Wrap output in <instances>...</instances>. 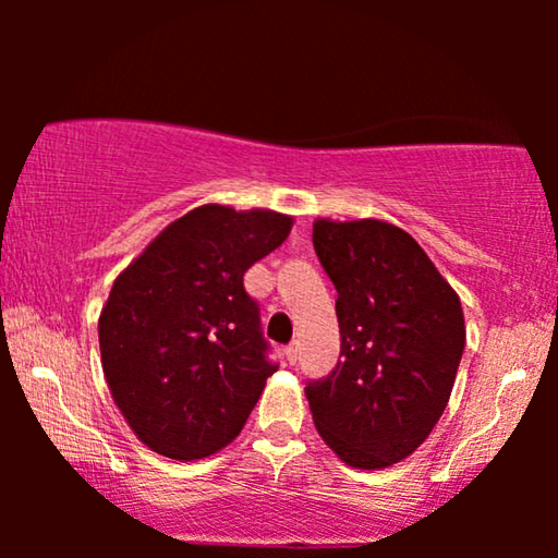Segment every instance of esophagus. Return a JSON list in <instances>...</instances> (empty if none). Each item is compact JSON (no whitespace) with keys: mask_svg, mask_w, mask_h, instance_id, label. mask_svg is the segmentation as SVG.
<instances>
[{"mask_svg":"<svg viewBox=\"0 0 558 558\" xmlns=\"http://www.w3.org/2000/svg\"><path fill=\"white\" fill-rule=\"evenodd\" d=\"M284 355H287V363H289V365L296 363V357H300V348H296V342H292V345H287Z\"/></svg>","mask_w":558,"mask_h":558,"instance_id":"1","label":"esophagus"}]
</instances>
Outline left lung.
Segmentation results:
<instances>
[{
  "label": "left lung",
  "instance_id": "obj_1",
  "mask_svg": "<svg viewBox=\"0 0 558 558\" xmlns=\"http://www.w3.org/2000/svg\"><path fill=\"white\" fill-rule=\"evenodd\" d=\"M338 289L340 361L304 388L325 445L355 470L407 460L445 414L464 350L460 296L403 228L312 223Z\"/></svg>",
  "mask_w": 558,
  "mask_h": 558
}]
</instances>
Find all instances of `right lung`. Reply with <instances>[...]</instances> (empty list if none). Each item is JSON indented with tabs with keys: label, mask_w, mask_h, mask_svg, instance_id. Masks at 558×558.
<instances>
[{
	"label": "right lung",
	"mask_w": 558,
	"mask_h": 558,
	"mask_svg": "<svg viewBox=\"0 0 558 558\" xmlns=\"http://www.w3.org/2000/svg\"><path fill=\"white\" fill-rule=\"evenodd\" d=\"M292 226L277 210L201 205L172 220L113 281L98 317L104 376L151 452L203 460L239 437L277 371L243 274L281 246Z\"/></svg>",
	"instance_id": "obj_1"
}]
</instances>
